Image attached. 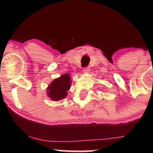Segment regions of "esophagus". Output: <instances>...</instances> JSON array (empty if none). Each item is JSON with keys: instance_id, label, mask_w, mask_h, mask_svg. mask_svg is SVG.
<instances>
[{"instance_id": "34e87169", "label": "esophagus", "mask_w": 153, "mask_h": 153, "mask_svg": "<svg viewBox=\"0 0 153 153\" xmlns=\"http://www.w3.org/2000/svg\"><path fill=\"white\" fill-rule=\"evenodd\" d=\"M83 72L85 73H89V72H90V68L89 67H87V68H85L83 69Z\"/></svg>"}]
</instances>
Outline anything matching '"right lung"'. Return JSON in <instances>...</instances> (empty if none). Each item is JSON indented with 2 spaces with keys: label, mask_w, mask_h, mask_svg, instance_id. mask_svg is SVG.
I'll use <instances>...</instances> for the list:
<instances>
[{
  "label": "right lung",
  "mask_w": 153,
  "mask_h": 153,
  "mask_svg": "<svg viewBox=\"0 0 153 153\" xmlns=\"http://www.w3.org/2000/svg\"><path fill=\"white\" fill-rule=\"evenodd\" d=\"M71 85V76L68 73L61 75L51 82L47 88V95L52 101H59L66 97L67 91L70 89Z\"/></svg>",
  "instance_id": "obj_1"
}]
</instances>
